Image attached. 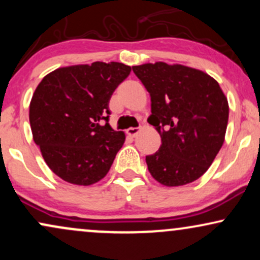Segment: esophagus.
Returning a JSON list of instances; mask_svg holds the SVG:
<instances>
[{
	"mask_svg": "<svg viewBox=\"0 0 260 260\" xmlns=\"http://www.w3.org/2000/svg\"><path fill=\"white\" fill-rule=\"evenodd\" d=\"M139 132H140V128H132V127L128 128V129L126 131V133L129 137H136Z\"/></svg>",
	"mask_w": 260,
	"mask_h": 260,
	"instance_id": "obj_1",
	"label": "esophagus"
}]
</instances>
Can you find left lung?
<instances>
[{
	"label": "left lung",
	"mask_w": 260,
	"mask_h": 260,
	"mask_svg": "<svg viewBox=\"0 0 260 260\" xmlns=\"http://www.w3.org/2000/svg\"><path fill=\"white\" fill-rule=\"evenodd\" d=\"M151 98L148 122L161 137L156 153L145 157L150 175L166 187L198 180L221 149L229 103L208 73L165 62L133 66Z\"/></svg>",
	"instance_id": "obj_1"
}]
</instances>
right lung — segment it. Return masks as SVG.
<instances>
[{"instance_id":"1","label":"right lung","mask_w":260,"mask_h":260,"mask_svg":"<svg viewBox=\"0 0 260 260\" xmlns=\"http://www.w3.org/2000/svg\"><path fill=\"white\" fill-rule=\"evenodd\" d=\"M129 73L120 62H94L57 68L39 83L29 105L32 139L59 178L90 186L107 175L126 139L107 122L109 101Z\"/></svg>"}]
</instances>
